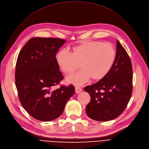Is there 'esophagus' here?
<instances>
[{"instance_id":"1","label":"esophagus","mask_w":149,"mask_h":149,"mask_svg":"<svg viewBox=\"0 0 149 149\" xmlns=\"http://www.w3.org/2000/svg\"><path fill=\"white\" fill-rule=\"evenodd\" d=\"M75 91H76V92L77 93H80V92H81L82 91V89L80 87H79V86H76L75 87Z\"/></svg>"}]
</instances>
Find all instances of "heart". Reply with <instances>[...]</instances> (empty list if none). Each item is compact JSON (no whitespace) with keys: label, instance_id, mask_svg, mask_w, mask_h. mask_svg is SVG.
<instances>
[{"label":"heart","instance_id":"1","mask_svg":"<svg viewBox=\"0 0 149 149\" xmlns=\"http://www.w3.org/2000/svg\"><path fill=\"white\" fill-rule=\"evenodd\" d=\"M116 59V50L112 44L100 41L82 42L74 46L70 53L65 50L56 56L57 64L65 74H71L79 67L82 69L68 77L67 81L81 85L90 78L100 81L108 74Z\"/></svg>","mask_w":149,"mask_h":149}]
</instances>
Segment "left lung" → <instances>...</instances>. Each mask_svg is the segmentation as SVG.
Wrapping results in <instances>:
<instances>
[{"label": "left lung", "mask_w": 149, "mask_h": 149, "mask_svg": "<svg viewBox=\"0 0 149 149\" xmlns=\"http://www.w3.org/2000/svg\"><path fill=\"white\" fill-rule=\"evenodd\" d=\"M133 70L129 54L116 41V59L110 72L97 83L84 88L90 96L87 116L97 121H108L125 109L132 93Z\"/></svg>", "instance_id": "obj_1"}]
</instances>
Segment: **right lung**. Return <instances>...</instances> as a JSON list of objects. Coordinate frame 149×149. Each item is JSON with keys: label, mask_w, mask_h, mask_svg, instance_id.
Masks as SVG:
<instances>
[{"label": "right lung", "mask_w": 149, "mask_h": 149, "mask_svg": "<svg viewBox=\"0 0 149 149\" xmlns=\"http://www.w3.org/2000/svg\"><path fill=\"white\" fill-rule=\"evenodd\" d=\"M65 40L33 38L17 57L15 82L20 102L33 118L51 121L59 117L74 93L73 85L53 90L63 79L56 61V54Z\"/></svg>", "instance_id": "obj_1"}]
</instances>
